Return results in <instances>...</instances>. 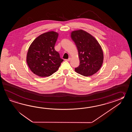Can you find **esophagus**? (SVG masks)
Here are the masks:
<instances>
[{
    "mask_svg": "<svg viewBox=\"0 0 132 132\" xmlns=\"http://www.w3.org/2000/svg\"><path fill=\"white\" fill-rule=\"evenodd\" d=\"M70 60H71V58H70V57L68 58L67 59H65V60H66V61H69Z\"/></svg>",
    "mask_w": 132,
    "mask_h": 132,
    "instance_id": "obj_1",
    "label": "esophagus"
}]
</instances>
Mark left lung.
<instances>
[{
  "instance_id": "8db88e82",
  "label": "left lung",
  "mask_w": 132,
  "mask_h": 132,
  "mask_svg": "<svg viewBox=\"0 0 132 132\" xmlns=\"http://www.w3.org/2000/svg\"><path fill=\"white\" fill-rule=\"evenodd\" d=\"M71 38L75 43L78 52L80 65L75 68L76 72L84 76L97 73L103 62L101 46L91 34L82 30L73 31Z\"/></svg>"
}]
</instances>
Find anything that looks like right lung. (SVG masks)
Here are the masks:
<instances>
[{
	"mask_svg": "<svg viewBox=\"0 0 132 132\" xmlns=\"http://www.w3.org/2000/svg\"><path fill=\"white\" fill-rule=\"evenodd\" d=\"M59 34L54 31L40 35L28 49L26 62L31 71L37 76L47 77L59 69L63 59L54 47Z\"/></svg>",
	"mask_w": 132,
	"mask_h": 132,
	"instance_id": "add662e5",
	"label": "right lung"
}]
</instances>
